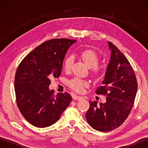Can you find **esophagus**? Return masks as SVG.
Instances as JSON below:
<instances>
[{
  "label": "esophagus",
  "mask_w": 148,
  "mask_h": 148,
  "mask_svg": "<svg viewBox=\"0 0 148 148\" xmlns=\"http://www.w3.org/2000/svg\"><path fill=\"white\" fill-rule=\"evenodd\" d=\"M72 98H73V99L76 100H83V97L77 96V95H74Z\"/></svg>",
  "instance_id": "obj_1"
}]
</instances>
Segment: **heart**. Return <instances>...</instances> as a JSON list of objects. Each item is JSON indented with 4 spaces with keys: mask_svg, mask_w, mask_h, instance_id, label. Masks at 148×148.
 Instances as JSON below:
<instances>
[{
    "mask_svg": "<svg viewBox=\"0 0 148 148\" xmlns=\"http://www.w3.org/2000/svg\"><path fill=\"white\" fill-rule=\"evenodd\" d=\"M80 56L85 64L90 68V72L93 76L99 77L102 76L104 73V69L102 67H99V56L92 49L84 50L81 52ZM74 62V57L72 56H67L64 59V67L65 71H69L71 69L72 65ZM87 81L75 77L69 81V85L72 90L77 92H83L84 88L87 86Z\"/></svg>",
    "mask_w": 148,
    "mask_h": 148,
    "instance_id": "1",
    "label": "heart"
}]
</instances>
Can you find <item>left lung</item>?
Returning a JSON list of instances; mask_svg holds the SVG:
<instances>
[{
	"label": "left lung",
	"mask_w": 148,
	"mask_h": 148,
	"mask_svg": "<svg viewBox=\"0 0 148 148\" xmlns=\"http://www.w3.org/2000/svg\"><path fill=\"white\" fill-rule=\"evenodd\" d=\"M111 56L102 86L97 88V94L107 95L104 103L90 102L86 114L87 122L93 129L111 131L125 121L132 110L137 90L134 69L127 58L113 45L108 42Z\"/></svg>",
	"instance_id": "left-lung-1"
}]
</instances>
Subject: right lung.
I'll return each instance as SVG.
<instances>
[{
	"label": "right lung",
	"mask_w": 148,
	"mask_h": 148,
	"mask_svg": "<svg viewBox=\"0 0 148 148\" xmlns=\"http://www.w3.org/2000/svg\"><path fill=\"white\" fill-rule=\"evenodd\" d=\"M76 40L55 39L37 46L19 65L14 90L18 109L34 126L45 128L57 121L72 97L67 92L55 96L50 79L60 76L66 53Z\"/></svg>",
	"instance_id": "obj_1"
}]
</instances>
